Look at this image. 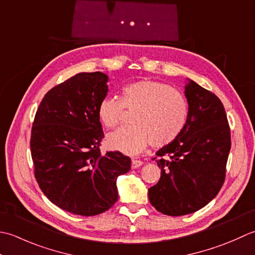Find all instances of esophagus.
<instances>
[{"label":"esophagus","mask_w":255,"mask_h":255,"mask_svg":"<svg viewBox=\"0 0 255 255\" xmlns=\"http://www.w3.org/2000/svg\"><path fill=\"white\" fill-rule=\"evenodd\" d=\"M142 165H143L142 160L135 159V158L132 159V168H137V167H139V166H142Z\"/></svg>","instance_id":"34e87169"}]
</instances>
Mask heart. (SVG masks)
<instances>
[{"mask_svg": "<svg viewBox=\"0 0 255 255\" xmlns=\"http://www.w3.org/2000/svg\"><path fill=\"white\" fill-rule=\"evenodd\" d=\"M124 109L135 111L133 127L120 128L107 137L108 146L127 155H136L152 143L164 147L183 132L188 118V103L178 90L163 82L143 79L126 86L121 100L105 97L99 102L98 117L107 128L117 127Z\"/></svg>", "mask_w": 255, "mask_h": 255, "instance_id": "b5f03b06", "label": "heart"}]
</instances>
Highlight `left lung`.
<instances>
[{"label":"left lung","instance_id":"obj_1","mask_svg":"<svg viewBox=\"0 0 255 255\" xmlns=\"http://www.w3.org/2000/svg\"><path fill=\"white\" fill-rule=\"evenodd\" d=\"M188 118L174 142L157 150L158 183L148 189L157 211L184 216L201 209L219 193L231 148L230 127L215 93L189 80L185 87Z\"/></svg>","mask_w":255,"mask_h":255}]
</instances>
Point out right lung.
Wrapping results in <instances>:
<instances>
[{
	"label": "right lung",
	"instance_id": "add662e5",
	"mask_svg": "<svg viewBox=\"0 0 255 255\" xmlns=\"http://www.w3.org/2000/svg\"><path fill=\"white\" fill-rule=\"evenodd\" d=\"M108 76L80 72L50 89L35 114L30 135L34 174L44 195L74 215L96 216L118 200L117 179L131 169L120 152L102 155L98 106Z\"/></svg>",
	"mask_w": 255,
	"mask_h": 255
}]
</instances>
